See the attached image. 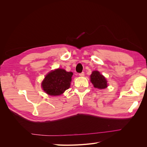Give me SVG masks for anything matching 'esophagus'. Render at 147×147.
<instances>
[{
	"mask_svg": "<svg viewBox=\"0 0 147 147\" xmlns=\"http://www.w3.org/2000/svg\"><path fill=\"white\" fill-rule=\"evenodd\" d=\"M79 75L80 77H84V72H82V73H80Z\"/></svg>",
	"mask_w": 147,
	"mask_h": 147,
	"instance_id": "1",
	"label": "esophagus"
}]
</instances>
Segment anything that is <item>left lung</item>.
<instances>
[{"label":"left lung","instance_id":"obj_1","mask_svg":"<svg viewBox=\"0 0 147 147\" xmlns=\"http://www.w3.org/2000/svg\"><path fill=\"white\" fill-rule=\"evenodd\" d=\"M91 82L96 88L104 89L107 87V82L105 78L98 71H93L91 75Z\"/></svg>","mask_w":147,"mask_h":147}]
</instances>
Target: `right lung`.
I'll return each mask as SVG.
<instances>
[{
	"mask_svg": "<svg viewBox=\"0 0 147 147\" xmlns=\"http://www.w3.org/2000/svg\"><path fill=\"white\" fill-rule=\"evenodd\" d=\"M73 73L58 69L48 74L42 83L43 90L50 96H59L69 88Z\"/></svg>",
	"mask_w": 147,
	"mask_h": 147,
	"instance_id": "right-lung-1",
	"label": "right lung"
}]
</instances>
